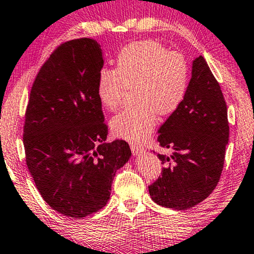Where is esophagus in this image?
I'll return each instance as SVG.
<instances>
[{"label":"esophagus","mask_w":254,"mask_h":254,"mask_svg":"<svg viewBox=\"0 0 254 254\" xmlns=\"http://www.w3.org/2000/svg\"><path fill=\"white\" fill-rule=\"evenodd\" d=\"M131 151H132V154L135 156H139V155H141L142 153H145L144 147H141V146H138V145H134V144L131 145Z\"/></svg>","instance_id":"1"}]
</instances>
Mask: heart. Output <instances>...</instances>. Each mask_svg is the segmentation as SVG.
<instances>
[{
  "instance_id": "obj_1",
  "label": "heart",
  "mask_w": 254,
  "mask_h": 254,
  "mask_svg": "<svg viewBox=\"0 0 254 254\" xmlns=\"http://www.w3.org/2000/svg\"><path fill=\"white\" fill-rule=\"evenodd\" d=\"M189 64L180 53H170L158 42L138 41L124 47L116 59L115 70L99 72L96 93L101 105L115 110L127 88H134L132 108L123 109L112 120L117 137L140 142L152 133L158 114L176 112L188 91Z\"/></svg>"
}]
</instances>
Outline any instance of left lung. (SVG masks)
<instances>
[{
	"label": "left lung",
	"instance_id": "8db88e82",
	"mask_svg": "<svg viewBox=\"0 0 254 254\" xmlns=\"http://www.w3.org/2000/svg\"><path fill=\"white\" fill-rule=\"evenodd\" d=\"M158 132L160 145L173 153L158 154L164 168L148 187L149 195L167 208H191L216 188L229 140L226 101L202 56L192 62L183 102Z\"/></svg>",
	"mask_w": 254,
	"mask_h": 254
}]
</instances>
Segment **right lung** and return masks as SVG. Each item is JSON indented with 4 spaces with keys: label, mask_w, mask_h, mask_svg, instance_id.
Here are the masks:
<instances>
[{
    "label": "right lung",
    "mask_w": 254,
    "mask_h": 254,
    "mask_svg": "<svg viewBox=\"0 0 254 254\" xmlns=\"http://www.w3.org/2000/svg\"><path fill=\"white\" fill-rule=\"evenodd\" d=\"M103 67L94 39L61 45L41 66L25 115L26 164L46 202L81 219L105 207L116 171L131 158L127 141L107 144L96 93Z\"/></svg>",
    "instance_id": "right-lung-1"
}]
</instances>
